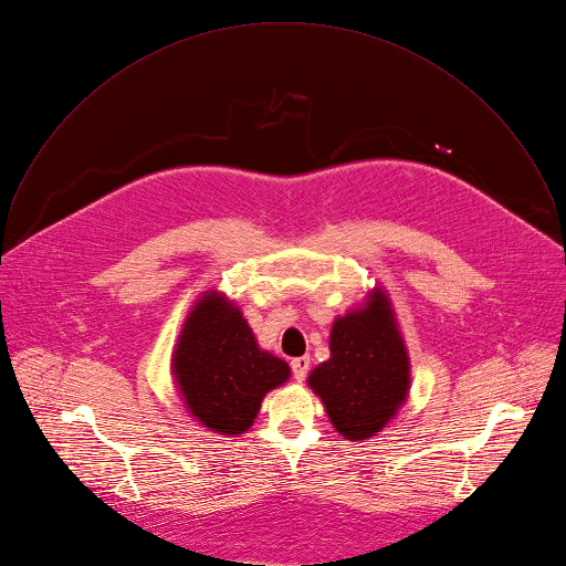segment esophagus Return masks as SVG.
Listing matches in <instances>:
<instances>
[{"label":"esophagus","instance_id":"1","mask_svg":"<svg viewBox=\"0 0 566 566\" xmlns=\"http://www.w3.org/2000/svg\"><path fill=\"white\" fill-rule=\"evenodd\" d=\"M292 371H294V378L301 382L305 380L307 371H310V358L307 356H301V358H294L292 360Z\"/></svg>","mask_w":566,"mask_h":566}]
</instances>
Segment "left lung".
Returning a JSON list of instances; mask_svg holds the SVG:
<instances>
[{"label":"left lung","mask_w":566,"mask_h":566,"mask_svg":"<svg viewBox=\"0 0 566 566\" xmlns=\"http://www.w3.org/2000/svg\"><path fill=\"white\" fill-rule=\"evenodd\" d=\"M307 385L321 398L334 429L367 440L389 424L409 398L411 363L387 292L376 285L365 303L334 318L329 358Z\"/></svg>","instance_id":"obj_1"}]
</instances>
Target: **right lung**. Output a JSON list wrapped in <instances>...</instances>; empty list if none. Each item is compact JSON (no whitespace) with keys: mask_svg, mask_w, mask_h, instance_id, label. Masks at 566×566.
<instances>
[{"mask_svg":"<svg viewBox=\"0 0 566 566\" xmlns=\"http://www.w3.org/2000/svg\"><path fill=\"white\" fill-rule=\"evenodd\" d=\"M172 376L192 418L221 436L245 433L290 365L259 347L241 307L208 290L190 307L172 352Z\"/></svg>","mask_w":566,"mask_h":566,"instance_id":"obj_1","label":"right lung"}]
</instances>
